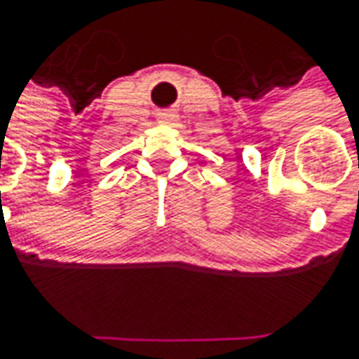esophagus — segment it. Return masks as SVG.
<instances>
[{
    "instance_id": "34e87169",
    "label": "esophagus",
    "mask_w": 359,
    "mask_h": 359,
    "mask_svg": "<svg viewBox=\"0 0 359 359\" xmlns=\"http://www.w3.org/2000/svg\"><path fill=\"white\" fill-rule=\"evenodd\" d=\"M159 123H173L175 121V114L172 111H163V114H159Z\"/></svg>"
}]
</instances>
